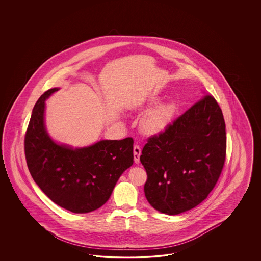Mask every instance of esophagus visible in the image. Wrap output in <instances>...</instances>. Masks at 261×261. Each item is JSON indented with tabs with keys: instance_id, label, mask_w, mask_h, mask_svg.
<instances>
[{
	"instance_id": "obj_1",
	"label": "esophagus",
	"mask_w": 261,
	"mask_h": 261,
	"mask_svg": "<svg viewBox=\"0 0 261 261\" xmlns=\"http://www.w3.org/2000/svg\"><path fill=\"white\" fill-rule=\"evenodd\" d=\"M133 153H134V162L136 164H139L140 163V156H141V153H142V149L139 145H134V148H133Z\"/></svg>"
}]
</instances>
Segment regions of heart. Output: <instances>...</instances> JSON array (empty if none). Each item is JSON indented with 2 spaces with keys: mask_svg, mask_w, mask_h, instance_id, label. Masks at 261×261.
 <instances>
[{
  "mask_svg": "<svg viewBox=\"0 0 261 261\" xmlns=\"http://www.w3.org/2000/svg\"><path fill=\"white\" fill-rule=\"evenodd\" d=\"M175 109L170 103H161L148 111L142 120V130L146 135H159L166 130L173 119Z\"/></svg>",
  "mask_w": 261,
  "mask_h": 261,
  "instance_id": "obj_1",
  "label": "heart"
}]
</instances>
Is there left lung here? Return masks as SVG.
Returning a JSON list of instances; mask_svg holds the SVG:
<instances>
[{
	"label": "left lung",
	"mask_w": 261,
	"mask_h": 261,
	"mask_svg": "<svg viewBox=\"0 0 261 261\" xmlns=\"http://www.w3.org/2000/svg\"><path fill=\"white\" fill-rule=\"evenodd\" d=\"M226 149L221 108L205 95L143 146L140 160L147 173L144 194L149 204L168 215L199 205L220 177Z\"/></svg>",
	"instance_id": "1"
}]
</instances>
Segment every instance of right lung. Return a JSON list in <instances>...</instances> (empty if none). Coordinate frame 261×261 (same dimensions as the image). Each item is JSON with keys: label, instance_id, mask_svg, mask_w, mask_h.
I'll use <instances>...</instances> for the list:
<instances>
[{"label": "right lung", "instance_id": "right-lung-1", "mask_svg": "<svg viewBox=\"0 0 261 261\" xmlns=\"http://www.w3.org/2000/svg\"><path fill=\"white\" fill-rule=\"evenodd\" d=\"M57 88L40 96L24 136V155L34 182L56 205L86 214L104 205L120 175L133 165L132 138L100 141L72 149L54 142L44 124L45 100Z\"/></svg>", "mask_w": 261, "mask_h": 261}]
</instances>
